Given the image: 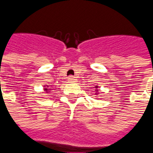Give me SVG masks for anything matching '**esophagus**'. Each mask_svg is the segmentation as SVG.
Returning a JSON list of instances; mask_svg holds the SVG:
<instances>
[{
  "label": "esophagus",
  "instance_id": "34e87169",
  "mask_svg": "<svg viewBox=\"0 0 153 153\" xmlns=\"http://www.w3.org/2000/svg\"><path fill=\"white\" fill-rule=\"evenodd\" d=\"M68 81H69V82H75V81H76V79H75V77L70 76L68 77Z\"/></svg>",
  "mask_w": 153,
  "mask_h": 153
}]
</instances>
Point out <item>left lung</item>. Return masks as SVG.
<instances>
[{"label": "left lung", "mask_w": 153, "mask_h": 153, "mask_svg": "<svg viewBox=\"0 0 153 153\" xmlns=\"http://www.w3.org/2000/svg\"><path fill=\"white\" fill-rule=\"evenodd\" d=\"M96 88H97V87H96Z\"/></svg>", "instance_id": "8db88e82"}]
</instances>
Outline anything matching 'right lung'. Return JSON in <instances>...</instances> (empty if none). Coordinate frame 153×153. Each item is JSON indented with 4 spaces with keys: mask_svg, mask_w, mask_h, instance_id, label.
<instances>
[{
    "mask_svg": "<svg viewBox=\"0 0 153 153\" xmlns=\"http://www.w3.org/2000/svg\"><path fill=\"white\" fill-rule=\"evenodd\" d=\"M46 90H47V89H46Z\"/></svg>",
    "mask_w": 153,
    "mask_h": 153,
    "instance_id": "1",
    "label": "right lung"
}]
</instances>
